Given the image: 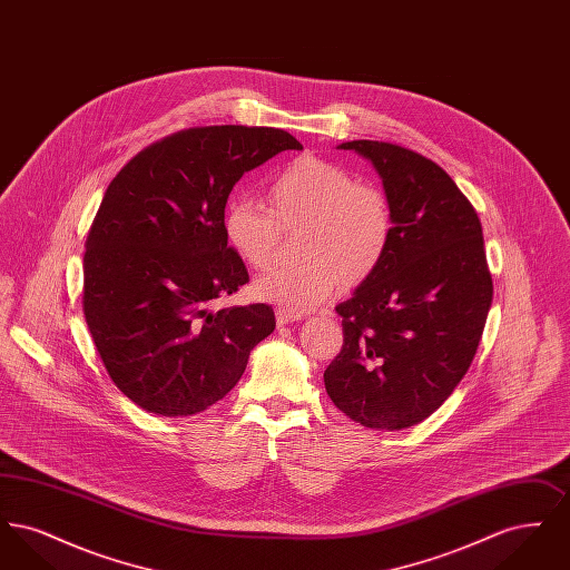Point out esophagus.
<instances>
[{
	"mask_svg": "<svg viewBox=\"0 0 570 570\" xmlns=\"http://www.w3.org/2000/svg\"><path fill=\"white\" fill-rule=\"evenodd\" d=\"M275 321H277V325L286 326L291 325V323H295V321H301V316L295 314V312H291V309L277 307V312H275Z\"/></svg>",
	"mask_w": 570,
	"mask_h": 570,
	"instance_id": "obj_1",
	"label": "esophagus"
}]
</instances>
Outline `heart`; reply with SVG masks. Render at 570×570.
I'll use <instances>...</instances> for the list:
<instances>
[{"instance_id":"1","label":"heart","mask_w":570,"mask_h":570,"mask_svg":"<svg viewBox=\"0 0 570 570\" xmlns=\"http://www.w3.org/2000/svg\"><path fill=\"white\" fill-rule=\"evenodd\" d=\"M268 212L249 196L224 209L228 244L247 265L261 269L273 256L277 223L301 224L297 263L272 267L254 282V293L291 312H309L331 297L340 282L361 284L379 269L393 237V216L382 191L356 184L353 175L321 158H298L267 188Z\"/></svg>"}]
</instances>
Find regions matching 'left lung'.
Listing matches in <instances>:
<instances>
[{"instance_id":"8db88e82","label":"left lung","mask_w":570,"mask_h":570,"mask_svg":"<svg viewBox=\"0 0 570 570\" xmlns=\"http://www.w3.org/2000/svg\"><path fill=\"white\" fill-rule=\"evenodd\" d=\"M372 163L393 216L376 272L335 305L344 346L325 370L331 402L370 430H406L465 376L493 284L474 207L438 164L400 145L351 140Z\"/></svg>"}]
</instances>
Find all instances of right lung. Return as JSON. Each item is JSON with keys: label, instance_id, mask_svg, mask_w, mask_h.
<instances>
[{"label": "right lung", "instance_id": "obj_1", "mask_svg": "<svg viewBox=\"0 0 570 570\" xmlns=\"http://www.w3.org/2000/svg\"><path fill=\"white\" fill-rule=\"evenodd\" d=\"M286 149L303 145L275 128H191L142 149L110 181L85 244L82 312L136 406L158 416L214 406L272 335L269 305H212L249 282L224 233L228 194Z\"/></svg>", "mask_w": 570, "mask_h": 570}]
</instances>
